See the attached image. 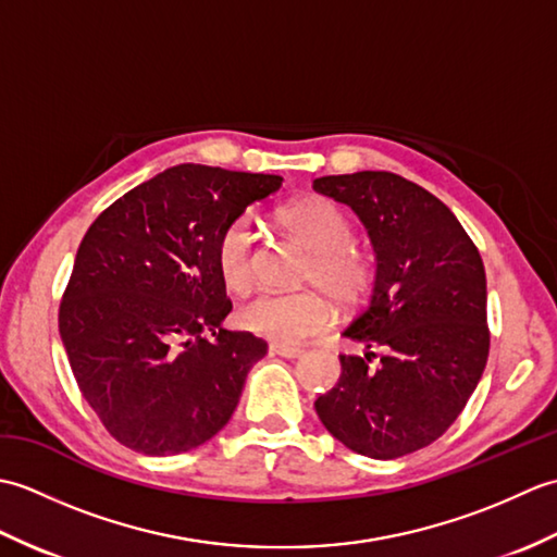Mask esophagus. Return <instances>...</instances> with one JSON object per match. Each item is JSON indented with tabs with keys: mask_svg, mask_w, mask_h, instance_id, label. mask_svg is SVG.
I'll use <instances>...</instances> for the list:
<instances>
[{
	"mask_svg": "<svg viewBox=\"0 0 557 557\" xmlns=\"http://www.w3.org/2000/svg\"><path fill=\"white\" fill-rule=\"evenodd\" d=\"M270 351L277 354V357H285V359H299L304 354L297 347H285V345H270Z\"/></svg>",
	"mask_w": 557,
	"mask_h": 557,
	"instance_id": "34e87169",
	"label": "esophagus"
}]
</instances>
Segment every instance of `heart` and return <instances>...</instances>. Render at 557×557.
Returning <instances> with one entry per match:
<instances>
[{
    "mask_svg": "<svg viewBox=\"0 0 557 557\" xmlns=\"http://www.w3.org/2000/svg\"><path fill=\"white\" fill-rule=\"evenodd\" d=\"M282 222L311 251L306 280H313L337 301H359L373 282L369 256L351 242V222L333 200L309 198L282 210ZM251 222L236 218L218 236L215 265L224 287L242 294L253 282ZM333 309L318 289L260 292L239 309V323L275 345L294 347L321 333Z\"/></svg>",
    "mask_w": 557,
    "mask_h": 557,
    "instance_id": "obj_1",
    "label": "heart"
}]
</instances>
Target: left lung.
<instances>
[{
    "mask_svg": "<svg viewBox=\"0 0 557 557\" xmlns=\"http://www.w3.org/2000/svg\"><path fill=\"white\" fill-rule=\"evenodd\" d=\"M313 191L357 212L377 260L371 301L342 333L366 354H339V381L315 411L354 453H417L455 423L486 369L481 253L443 200L399 174L321 176Z\"/></svg>",
    "mask_w": 557,
    "mask_h": 557,
    "instance_id": "8db88e82",
    "label": "left lung"
}]
</instances>
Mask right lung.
I'll return each mask as SVG.
<instances>
[{"mask_svg":"<svg viewBox=\"0 0 557 557\" xmlns=\"http://www.w3.org/2000/svg\"><path fill=\"white\" fill-rule=\"evenodd\" d=\"M282 176L176 164L102 210L59 304L71 373L104 429L140 455L188 453L232 419L268 345L224 330L220 232Z\"/></svg>","mask_w":557,"mask_h":557,"instance_id":"obj_1","label":"right lung"}]
</instances>
